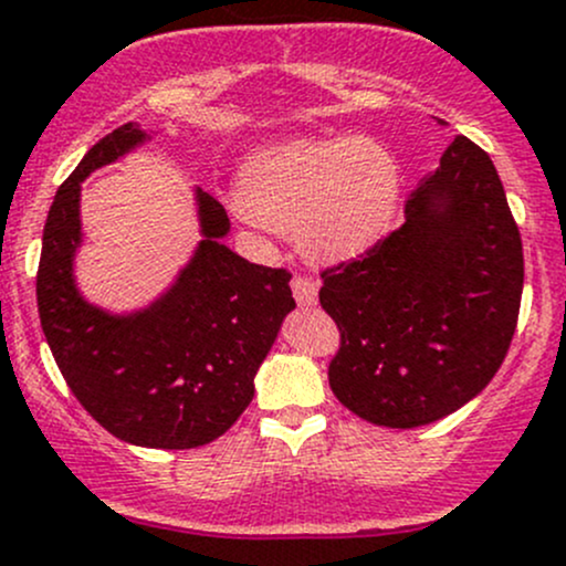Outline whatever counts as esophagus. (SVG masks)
Wrapping results in <instances>:
<instances>
[{
  "mask_svg": "<svg viewBox=\"0 0 566 566\" xmlns=\"http://www.w3.org/2000/svg\"><path fill=\"white\" fill-rule=\"evenodd\" d=\"M290 287H293V298L301 310H310V306L317 304V284L315 282H310V279H304V276H295L293 282H290Z\"/></svg>",
  "mask_w": 566,
  "mask_h": 566,
  "instance_id": "esophagus-1",
  "label": "esophagus"
}]
</instances>
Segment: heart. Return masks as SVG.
I'll use <instances>...</instances> for the list:
<instances>
[{"label": "heart", "mask_w": 566, "mask_h": 566, "mask_svg": "<svg viewBox=\"0 0 566 566\" xmlns=\"http://www.w3.org/2000/svg\"><path fill=\"white\" fill-rule=\"evenodd\" d=\"M238 205L249 221L293 235L317 262H350L391 235L402 169L367 136L276 142L247 158Z\"/></svg>", "instance_id": "1"}]
</instances>
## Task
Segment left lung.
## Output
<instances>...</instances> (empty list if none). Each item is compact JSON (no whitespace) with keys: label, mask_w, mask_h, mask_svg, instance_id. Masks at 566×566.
<instances>
[{"label":"left lung","mask_w":566,"mask_h":566,"mask_svg":"<svg viewBox=\"0 0 566 566\" xmlns=\"http://www.w3.org/2000/svg\"><path fill=\"white\" fill-rule=\"evenodd\" d=\"M521 295L523 243L501 177L482 147L454 136L410 191L405 224L323 273L319 304L342 331L331 391L394 430L454 413L499 373Z\"/></svg>","instance_id":"1"}]
</instances>
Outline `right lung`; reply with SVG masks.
<instances>
[{
	"instance_id": "right-lung-1",
	"label": "right lung",
	"mask_w": 566,
	"mask_h": 566,
	"mask_svg": "<svg viewBox=\"0 0 566 566\" xmlns=\"http://www.w3.org/2000/svg\"><path fill=\"white\" fill-rule=\"evenodd\" d=\"M150 142L142 125H119L60 186L43 230L38 312L62 378L101 427L134 447L193 449L224 436L249 408L256 369L295 301L287 271L227 247L230 219L199 186V241L156 298L123 312L84 298L82 182Z\"/></svg>"
}]
</instances>
